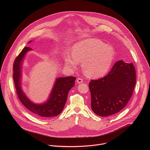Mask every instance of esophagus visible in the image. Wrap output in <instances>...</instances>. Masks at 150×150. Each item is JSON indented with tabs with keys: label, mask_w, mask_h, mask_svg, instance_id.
I'll list each match as a JSON object with an SVG mask.
<instances>
[{
	"label": "esophagus",
	"mask_w": 150,
	"mask_h": 150,
	"mask_svg": "<svg viewBox=\"0 0 150 150\" xmlns=\"http://www.w3.org/2000/svg\"><path fill=\"white\" fill-rule=\"evenodd\" d=\"M76 81H77V83L78 84H80V83H83L84 80H83V79H81V78H78V79H77Z\"/></svg>",
	"instance_id": "34e87169"
}]
</instances>
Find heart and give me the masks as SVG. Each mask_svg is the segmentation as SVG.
<instances>
[{
    "instance_id": "obj_1",
    "label": "heart",
    "mask_w": 150,
    "mask_h": 150,
    "mask_svg": "<svg viewBox=\"0 0 150 150\" xmlns=\"http://www.w3.org/2000/svg\"><path fill=\"white\" fill-rule=\"evenodd\" d=\"M114 59L113 48L96 39H86L75 43L71 48V54L64 57L69 67L76 69L82 61V69L86 76L98 78L109 70Z\"/></svg>"
}]
</instances>
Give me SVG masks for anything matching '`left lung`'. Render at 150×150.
I'll return each mask as SVG.
<instances>
[{
    "label": "left lung",
    "mask_w": 150,
    "mask_h": 150,
    "mask_svg": "<svg viewBox=\"0 0 150 150\" xmlns=\"http://www.w3.org/2000/svg\"><path fill=\"white\" fill-rule=\"evenodd\" d=\"M133 64L118 61L107 75L89 83L91 108L98 115L106 117L120 112L127 105L136 84Z\"/></svg>",
    "instance_id": "left-lung-1"
}]
</instances>
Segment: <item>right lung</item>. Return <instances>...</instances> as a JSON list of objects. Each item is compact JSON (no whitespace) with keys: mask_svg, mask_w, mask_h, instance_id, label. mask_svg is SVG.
I'll use <instances>...</instances> for the list:
<instances>
[{"mask_svg":"<svg viewBox=\"0 0 150 150\" xmlns=\"http://www.w3.org/2000/svg\"><path fill=\"white\" fill-rule=\"evenodd\" d=\"M30 50V48L24 47L14 62L13 79L17 94L22 105L36 116L42 118L57 116L61 113L64 108L67 94L74 86L76 77L69 76L57 79L47 102L40 105L33 103L22 91L21 84L22 61L25 54Z\"/></svg>","mask_w":150,"mask_h":150,"instance_id":"add662e5","label":"right lung"}]
</instances>
